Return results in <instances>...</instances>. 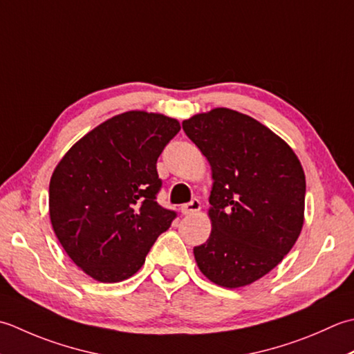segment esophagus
Returning <instances> with one entry per match:
<instances>
[{
  "mask_svg": "<svg viewBox=\"0 0 354 354\" xmlns=\"http://www.w3.org/2000/svg\"><path fill=\"white\" fill-rule=\"evenodd\" d=\"M201 209V203L198 200H192L191 203H186V205H182V207H180V211H182L183 215H191V214H196Z\"/></svg>",
  "mask_w": 354,
  "mask_h": 354,
  "instance_id": "obj_1",
  "label": "esophagus"
}]
</instances>
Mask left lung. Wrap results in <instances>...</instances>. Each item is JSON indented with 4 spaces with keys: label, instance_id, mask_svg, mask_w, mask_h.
<instances>
[{
    "label": "left lung",
    "instance_id": "obj_1",
    "mask_svg": "<svg viewBox=\"0 0 354 354\" xmlns=\"http://www.w3.org/2000/svg\"><path fill=\"white\" fill-rule=\"evenodd\" d=\"M212 171L211 235L194 248L200 272L238 288L277 268L304 225L306 176L295 151L261 122L229 108L183 120Z\"/></svg>",
    "mask_w": 354,
    "mask_h": 354
}]
</instances>
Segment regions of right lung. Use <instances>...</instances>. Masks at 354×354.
Wrapping results in <instances>:
<instances>
[{
	"instance_id": "right-lung-1",
	"label": "right lung",
	"mask_w": 354,
	"mask_h": 354,
	"mask_svg": "<svg viewBox=\"0 0 354 354\" xmlns=\"http://www.w3.org/2000/svg\"><path fill=\"white\" fill-rule=\"evenodd\" d=\"M178 131L174 118L127 111L93 128L56 165L50 221L71 261L99 283L133 277L174 220L156 201V163Z\"/></svg>"
}]
</instances>
